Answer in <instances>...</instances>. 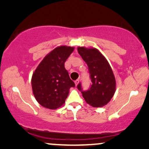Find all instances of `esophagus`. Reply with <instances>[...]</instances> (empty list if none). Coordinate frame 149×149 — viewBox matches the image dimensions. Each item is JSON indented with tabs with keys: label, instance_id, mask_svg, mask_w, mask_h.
<instances>
[{
	"label": "esophagus",
	"instance_id": "34e87169",
	"mask_svg": "<svg viewBox=\"0 0 149 149\" xmlns=\"http://www.w3.org/2000/svg\"><path fill=\"white\" fill-rule=\"evenodd\" d=\"M79 82V79H77V80L74 81V83H75V85H78Z\"/></svg>",
	"mask_w": 149,
	"mask_h": 149
}]
</instances>
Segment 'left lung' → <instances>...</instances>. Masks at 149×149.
<instances>
[{"instance_id":"left-lung-1","label":"left lung","mask_w":149,"mask_h":149,"mask_svg":"<svg viewBox=\"0 0 149 149\" xmlns=\"http://www.w3.org/2000/svg\"><path fill=\"white\" fill-rule=\"evenodd\" d=\"M78 52L88 66L91 85L90 88L83 91L81 83L77 89L82 93L87 104L93 107H102L107 104L114 95L116 82L113 72L102 54L95 48L81 47Z\"/></svg>"}]
</instances>
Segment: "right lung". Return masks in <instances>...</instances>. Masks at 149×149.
Segmentation results:
<instances>
[{
    "mask_svg": "<svg viewBox=\"0 0 149 149\" xmlns=\"http://www.w3.org/2000/svg\"><path fill=\"white\" fill-rule=\"evenodd\" d=\"M74 47L60 46L45 57L32 77V87L38 103L49 109L62 106L68 97L69 89L75 86L69 77L64 63Z\"/></svg>",
    "mask_w": 149,
    "mask_h": 149,
    "instance_id": "right-lung-1",
    "label": "right lung"
}]
</instances>
